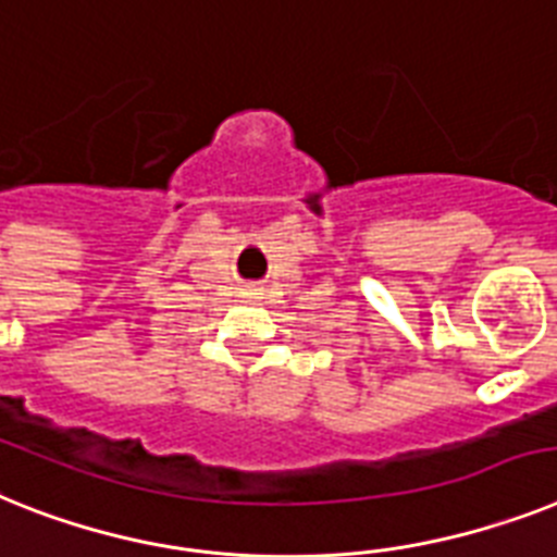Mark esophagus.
Wrapping results in <instances>:
<instances>
[{
  "instance_id": "esophagus-1",
  "label": "esophagus",
  "mask_w": 557,
  "mask_h": 557,
  "mask_svg": "<svg viewBox=\"0 0 557 557\" xmlns=\"http://www.w3.org/2000/svg\"><path fill=\"white\" fill-rule=\"evenodd\" d=\"M257 294V288H249V292H246V297H255Z\"/></svg>"
}]
</instances>
